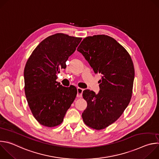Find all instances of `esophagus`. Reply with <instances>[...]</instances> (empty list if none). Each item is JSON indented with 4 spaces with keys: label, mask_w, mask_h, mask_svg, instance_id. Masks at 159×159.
<instances>
[{
    "label": "esophagus",
    "mask_w": 159,
    "mask_h": 159,
    "mask_svg": "<svg viewBox=\"0 0 159 159\" xmlns=\"http://www.w3.org/2000/svg\"><path fill=\"white\" fill-rule=\"evenodd\" d=\"M77 98H81L82 96V93H83V89L78 87L77 89Z\"/></svg>",
    "instance_id": "obj_1"
}]
</instances>
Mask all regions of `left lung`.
<instances>
[{"label":"left lung","instance_id":"1","mask_svg":"<svg viewBox=\"0 0 159 159\" xmlns=\"http://www.w3.org/2000/svg\"><path fill=\"white\" fill-rule=\"evenodd\" d=\"M96 74H101L98 94L83 91L87 102L82 117L88 126L101 129L115 122L129 103L134 77L130 55L114 38L107 35L85 38L78 47Z\"/></svg>","mask_w":159,"mask_h":159}]
</instances>
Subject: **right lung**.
Here are the masks:
<instances>
[{"mask_svg":"<svg viewBox=\"0 0 159 159\" xmlns=\"http://www.w3.org/2000/svg\"><path fill=\"white\" fill-rule=\"evenodd\" d=\"M81 40L63 33L50 36L38 45L26 62L25 95L34 117L43 126L61 124L75 99V87H63L56 80Z\"/></svg>","mask_w":159,"mask_h":159,"instance_id":"add662e5","label":"right lung"}]
</instances>
